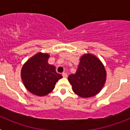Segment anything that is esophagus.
<instances>
[{
	"label": "esophagus",
	"mask_w": 130,
	"mask_h": 130,
	"mask_svg": "<svg viewBox=\"0 0 130 130\" xmlns=\"http://www.w3.org/2000/svg\"><path fill=\"white\" fill-rule=\"evenodd\" d=\"M62 76H63V77L66 78V77H68V74L66 73H65V72H64V73H62Z\"/></svg>",
	"instance_id": "1"
}]
</instances>
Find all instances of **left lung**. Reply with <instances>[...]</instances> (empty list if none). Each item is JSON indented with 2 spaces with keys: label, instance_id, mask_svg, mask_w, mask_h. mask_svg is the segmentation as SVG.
Instances as JSON below:
<instances>
[{
  "label": "left lung",
  "instance_id": "1",
  "mask_svg": "<svg viewBox=\"0 0 130 130\" xmlns=\"http://www.w3.org/2000/svg\"><path fill=\"white\" fill-rule=\"evenodd\" d=\"M104 64L96 56L85 54L80 58L77 70L68 77L73 91L81 98H90L100 92L105 81Z\"/></svg>",
  "mask_w": 130,
  "mask_h": 130
}]
</instances>
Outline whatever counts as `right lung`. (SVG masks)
Segmentation results:
<instances>
[{
	"instance_id": "1",
	"label": "right lung",
	"mask_w": 130,
	"mask_h": 130,
	"mask_svg": "<svg viewBox=\"0 0 130 130\" xmlns=\"http://www.w3.org/2000/svg\"><path fill=\"white\" fill-rule=\"evenodd\" d=\"M49 55L38 53L23 66L21 75L25 88L33 94L43 96L51 92L62 75L48 63Z\"/></svg>"
}]
</instances>
